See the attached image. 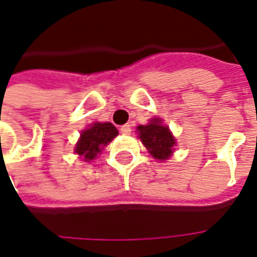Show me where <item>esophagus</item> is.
<instances>
[{
	"label": "esophagus",
	"mask_w": 257,
	"mask_h": 257,
	"mask_svg": "<svg viewBox=\"0 0 257 257\" xmlns=\"http://www.w3.org/2000/svg\"><path fill=\"white\" fill-rule=\"evenodd\" d=\"M119 131H121V134H122V135H129L131 132H132V129H131V125H128V123H126V125H122V126L119 128Z\"/></svg>",
	"instance_id": "1"
}]
</instances>
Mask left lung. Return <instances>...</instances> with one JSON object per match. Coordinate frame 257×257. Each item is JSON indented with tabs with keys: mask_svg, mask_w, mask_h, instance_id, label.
I'll use <instances>...</instances> for the list:
<instances>
[{
	"mask_svg": "<svg viewBox=\"0 0 257 257\" xmlns=\"http://www.w3.org/2000/svg\"><path fill=\"white\" fill-rule=\"evenodd\" d=\"M138 135L142 143L156 160L162 161L172 154L173 146L176 142L169 132V128L162 125L161 119L154 118L150 123L138 126Z\"/></svg>",
	"mask_w": 257,
	"mask_h": 257,
	"instance_id": "left-lung-1",
	"label": "left lung"
}]
</instances>
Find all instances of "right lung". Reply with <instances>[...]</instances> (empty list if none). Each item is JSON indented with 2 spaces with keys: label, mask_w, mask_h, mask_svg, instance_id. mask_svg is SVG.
I'll list each match as a JSON object with an SVG mask.
<instances>
[{
  "label": "right lung",
  "mask_w": 257,
  "mask_h": 257,
  "mask_svg": "<svg viewBox=\"0 0 257 257\" xmlns=\"http://www.w3.org/2000/svg\"><path fill=\"white\" fill-rule=\"evenodd\" d=\"M118 135L117 128L110 122H96L90 128L85 129L81 134L78 143L75 146V153L84 158V161L93 160L101 149L108 145Z\"/></svg>",
  "instance_id": "add662e5"
}]
</instances>
